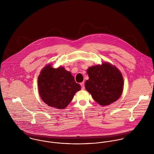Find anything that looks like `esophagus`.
<instances>
[{
  "label": "esophagus",
  "instance_id": "1",
  "mask_svg": "<svg viewBox=\"0 0 154 154\" xmlns=\"http://www.w3.org/2000/svg\"><path fill=\"white\" fill-rule=\"evenodd\" d=\"M80 84H81V87H82V89H85L84 82H81Z\"/></svg>",
  "mask_w": 154,
  "mask_h": 154
}]
</instances>
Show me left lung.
<instances>
[{"instance_id": "8db88e82", "label": "left lung", "mask_w": 154, "mask_h": 154, "mask_svg": "<svg viewBox=\"0 0 154 154\" xmlns=\"http://www.w3.org/2000/svg\"><path fill=\"white\" fill-rule=\"evenodd\" d=\"M89 79L85 87L100 105L107 106L115 102L123 92V79L120 70L109 63L88 68Z\"/></svg>"}]
</instances>
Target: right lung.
<instances>
[{
    "label": "right lung",
    "mask_w": 154,
    "mask_h": 154,
    "mask_svg": "<svg viewBox=\"0 0 154 154\" xmlns=\"http://www.w3.org/2000/svg\"><path fill=\"white\" fill-rule=\"evenodd\" d=\"M38 85L42 100L48 106L59 109L66 108L75 93L81 89L70 72L63 67L54 69L50 65L41 71Z\"/></svg>",
    "instance_id": "1"
}]
</instances>
